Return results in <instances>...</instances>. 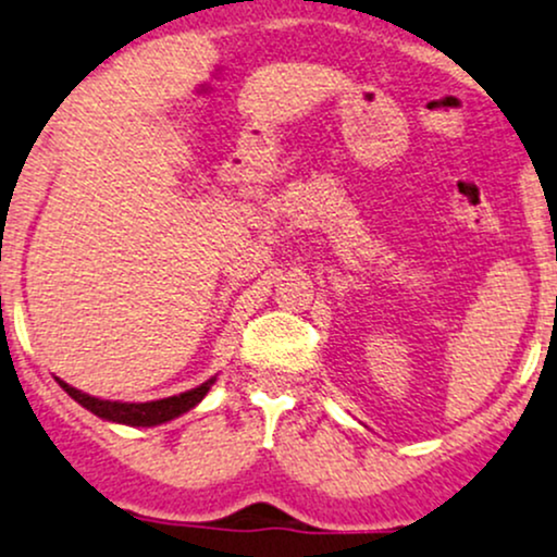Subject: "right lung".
<instances>
[{"mask_svg": "<svg viewBox=\"0 0 557 557\" xmlns=\"http://www.w3.org/2000/svg\"><path fill=\"white\" fill-rule=\"evenodd\" d=\"M216 377L211 381L200 383L198 388L185 391L180 396H169V399H158V401H145V405H126V401H108V399H95V396L82 394L73 386H69L65 381H60V386L65 388V394L71 399H76L78 405L87 407L89 412H95L97 418L102 420H113V423H124V425H158V423H166V420L180 418L182 412L193 409L209 394V388L213 386Z\"/></svg>", "mask_w": 557, "mask_h": 557, "instance_id": "1", "label": "right lung"}]
</instances>
